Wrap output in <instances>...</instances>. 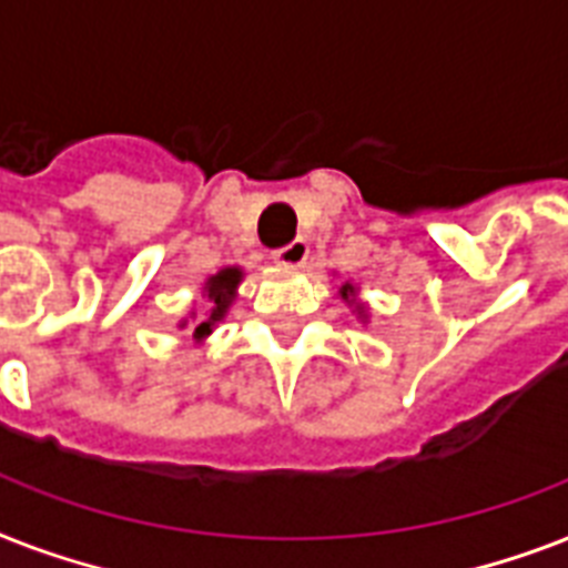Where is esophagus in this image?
<instances>
[{"label": "esophagus", "instance_id": "esophagus-1", "mask_svg": "<svg viewBox=\"0 0 568 568\" xmlns=\"http://www.w3.org/2000/svg\"><path fill=\"white\" fill-rule=\"evenodd\" d=\"M271 258L283 267H301L306 265V258H310V244L303 239H297L292 241V244H285V247H276L274 253H271Z\"/></svg>", "mask_w": 568, "mask_h": 568}]
</instances>
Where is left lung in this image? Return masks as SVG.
<instances>
[{"instance_id":"obj_1","label":"left lung","mask_w":568,"mask_h":568,"mask_svg":"<svg viewBox=\"0 0 568 568\" xmlns=\"http://www.w3.org/2000/svg\"><path fill=\"white\" fill-rule=\"evenodd\" d=\"M338 294H342V301L347 303V306H351V310L356 312V318L363 321H368V306H365L363 301H359V288H356L354 283H351V280H345V283H342V288H338Z\"/></svg>"}]
</instances>
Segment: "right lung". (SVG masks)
<instances>
[{"label": "right lung", "mask_w": 568, "mask_h": 568, "mask_svg": "<svg viewBox=\"0 0 568 568\" xmlns=\"http://www.w3.org/2000/svg\"><path fill=\"white\" fill-rule=\"evenodd\" d=\"M244 280V267L241 265H226L221 267L217 274H212L203 283V297L209 301V310L205 315H196L194 310L185 315V318L176 324L180 329L191 327V338H194V345H203L205 338L212 336L214 327L226 318V312H230L232 301H235V294H239V285Z\"/></svg>", "instance_id": "1"}]
</instances>
